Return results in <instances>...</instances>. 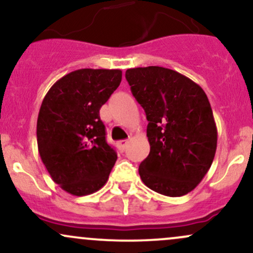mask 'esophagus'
Masks as SVG:
<instances>
[{"instance_id":"esophagus-1","label":"esophagus","mask_w":253,"mask_h":253,"mask_svg":"<svg viewBox=\"0 0 253 253\" xmlns=\"http://www.w3.org/2000/svg\"><path fill=\"white\" fill-rule=\"evenodd\" d=\"M127 145H128V140H120V141H119V143H118L119 150H120L121 152H124L125 149H126Z\"/></svg>"}]
</instances>
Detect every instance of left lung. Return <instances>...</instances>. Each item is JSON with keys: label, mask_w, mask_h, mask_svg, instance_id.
Here are the masks:
<instances>
[{"label": "left lung", "mask_w": 253, "mask_h": 253, "mask_svg": "<svg viewBox=\"0 0 253 253\" xmlns=\"http://www.w3.org/2000/svg\"><path fill=\"white\" fill-rule=\"evenodd\" d=\"M126 80L146 113L150 153L139 165L146 187L162 195L190 193L210 170L217 129L199 84L162 66L128 69Z\"/></svg>", "instance_id": "obj_1"}]
</instances>
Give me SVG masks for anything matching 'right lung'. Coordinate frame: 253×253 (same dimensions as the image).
I'll return each instance as SVG.
<instances>
[{
    "mask_svg": "<svg viewBox=\"0 0 253 253\" xmlns=\"http://www.w3.org/2000/svg\"><path fill=\"white\" fill-rule=\"evenodd\" d=\"M121 78L119 69H80L58 80L43 97L37 121L38 150L53 182L71 195L101 189L117 162L106 141L100 108Z\"/></svg>",
    "mask_w": 253,
    "mask_h": 253,
    "instance_id": "add662e5",
    "label": "right lung"
}]
</instances>
